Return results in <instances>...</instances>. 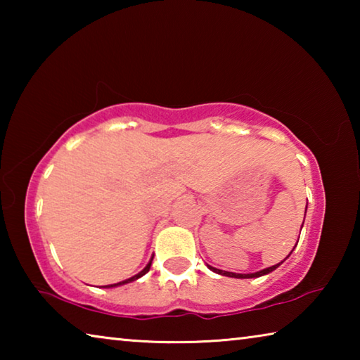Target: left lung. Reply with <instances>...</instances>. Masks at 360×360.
I'll use <instances>...</instances> for the list:
<instances>
[{
    "mask_svg": "<svg viewBox=\"0 0 360 360\" xmlns=\"http://www.w3.org/2000/svg\"><path fill=\"white\" fill-rule=\"evenodd\" d=\"M303 222H304V219H303ZM303 227V225H302ZM302 230V229H300ZM298 238H300V236H298ZM298 243V241H297ZM297 246V245H295ZM292 251H294V249H292ZM292 251H290V254H292ZM289 254V255H290ZM288 255V257H289ZM285 257V259H288ZM284 259V260H285ZM283 260V262H284ZM283 262H279V264H276V265H273V266H268V268H264V270H260V271H255V273H231V271H225V270H219V268H214V266H211V265H208V268L211 271H214V273H217V275H222V276H229V278H238V279H249V278H259V276H264V275H268V273H271V271H275L276 268L283 264Z\"/></svg>",
    "mask_w": 360,
    "mask_h": 360,
    "instance_id": "obj_1",
    "label": "left lung"
}]
</instances>
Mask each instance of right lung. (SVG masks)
Wrapping results in <instances>:
<instances>
[{
	"mask_svg": "<svg viewBox=\"0 0 360 360\" xmlns=\"http://www.w3.org/2000/svg\"><path fill=\"white\" fill-rule=\"evenodd\" d=\"M152 259L154 257H150V260H149V264L146 265L141 271L138 273V275H135V276H131V278H129V279H125V281H120V283H117V284H109V285H105V288H117V285H124V284H129V283H131V281H136L138 278H141V276H144L146 273L149 271V268H150V265H152Z\"/></svg>",
	"mask_w": 360,
	"mask_h": 360,
	"instance_id": "1",
	"label": "right lung"
}]
</instances>
